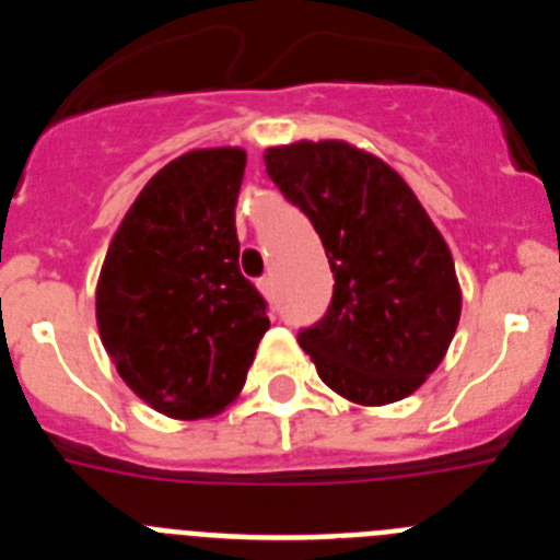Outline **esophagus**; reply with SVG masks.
I'll return each instance as SVG.
<instances>
[{
    "mask_svg": "<svg viewBox=\"0 0 560 560\" xmlns=\"http://www.w3.org/2000/svg\"><path fill=\"white\" fill-rule=\"evenodd\" d=\"M257 289H260V294H264L266 300H275V280H271L269 275L257 280Z\"/></svg>",
    "mask_w": 560,
    "mask_h": 560,
    "instance_id": "34e87169",
    "label": "esophagus"
}]
</instances>
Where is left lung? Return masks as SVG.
<instances>
[{
  "mask_svg": "<svg viewBox=\"0 0 560 560\" xmlns=\"http://www.w3.org/2000/svg\"><path fill=\"white\" fill-rule=\"evenodd\" d=\"M264 160L323 237L336 280L300 348L334 393L361 407L412 395L446 355L463 308L438 226L387 162L348 142L303 140Z\"/></svg>",
  "mask_w": 560,
  "mask_h": 560,
  "instance_id": "8db88e82",
  "label": "left lung"
}]
</instances>
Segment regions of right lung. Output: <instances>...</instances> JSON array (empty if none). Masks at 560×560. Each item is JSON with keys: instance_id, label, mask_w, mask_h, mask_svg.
<instances>
[{"instance_id": "right-lung-1", "label": "right lung", "mask_w": 560, "mask_h": 560, "mask_svg": "<svg viewBox=\"0 0 560 560\" xmlns=\"http://www.w3.org/2000/svg\"><path fill=\"white\" fill-rule=\"evenodd\" d=\"M241 148L167 162L112 237L97 280V330L117 373L156 412L212 418L244 389L269 330L241 275L235 232Z\"/></svg>"}]
</instances>
